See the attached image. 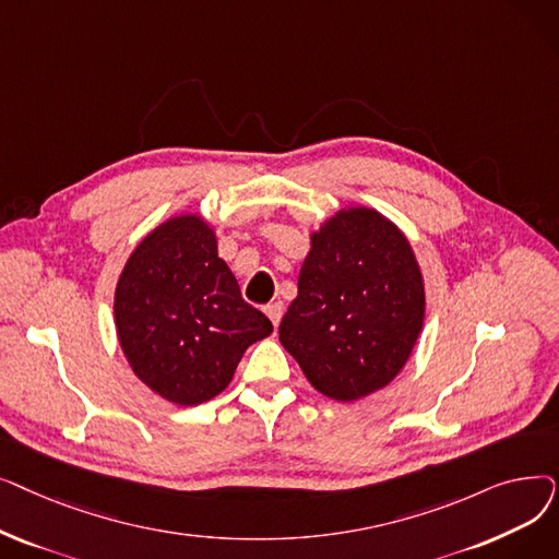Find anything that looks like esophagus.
Masks as SVG:
<instances>
[{
    "label": "esophagus",
    "mask_w": 559,
    "mask_h": 559,
    "mask_svg": "<svg viewBox=\"0 0 559 559\" xmlns=\"http://www.w3.org/2000/svg\"><path fill=\"white\" fill-rule=\"evenodd\" d=\"M264 312H267V317L272 319V324L278 326L281 324V317H283V304L274 301V304H270L267 308H264Z\"/></svg>",
    "instance_id": "34e87169"
}]
</instances>
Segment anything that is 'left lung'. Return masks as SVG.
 I'll return each mask as SVG.
<instances>
[{"mask_svg": "<svg viewBox=\"0 0 559 559\" xmlns=\"http://www.w3.org/2000/svg\"><path fill=\"white\" fill-rule=\"evenodd\" d=\"M426 314L405 235L373 209H344L310 235L299 295L278 326L310 385L335 401L383 390L405 367Z\"/></svg>", "mask_w": 559, "mask_h": 559, "instance_id": "obj_1", "label": "left lung"}]
</instances>
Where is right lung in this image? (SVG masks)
I'll return each instance as SVG.
<instances>
[{
  "mask_svg": "<svg viewBox=\"0 0 559 559\" xmlns=\"http://www.w3.org/2000/svg\"><path fill=\"white\" fill-rule=\"evenodd\" d=\"M112 310L133 373L179 405L224 392L245 350L274 329L242 299L215 230L194 213L144 235L117 281Z\"/></svg>",
  "mask_w": 559,
  "mask_h": 559,
  "instance_id": "add662e5",
  "label": "right lung"
}]
</instances>
